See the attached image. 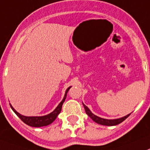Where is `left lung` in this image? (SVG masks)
Wrapping results in <instances>:
<instances>
[{"instance_id":"8db88e82","label":"left lung","mask_w":150,"mask_h":150,"mask_svg":"<svg viewBox=\"0 0 150 150\" xmlns=\"http://www.w3.org/2000/svg\"><path fill=\"white\" fill-rule=\"evenodd\" d=\"M83 106H84L86 113H87V115H88V116H89L92 120L94 121L96 123L102 125H106V126L117 125L122 123L123 121L125 120L126 118L130 115V114H128L127 115H125V116H124L120 118H117V119H106V118H100V117H98L97 116V115H95L94 114H93V113L91 112V110L88 109V106H86L84 103H83Z\"/></svg>"}]
</instances>
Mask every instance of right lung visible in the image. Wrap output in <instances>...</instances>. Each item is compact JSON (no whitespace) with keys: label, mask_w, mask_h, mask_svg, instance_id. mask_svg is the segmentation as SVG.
<instances>
[{"label":"right lung","mask_w":150,"mask_h":150,"mask_svg":"<svg viewBox=\"0 0 150 150\" xmlns=\"http://www.w3.org/2000/svg\"><path fill=\"white\" fill-rule=\"evenodd\" d=\"M71 87L68 88L67 90L66 91V93H65V96L62 99V100L59 103V104L57 106V107L54 110H53L52 112H50V114L46 115H44V116H25L23 115L19 114L18 112H16L15 110L13 107L10 105V107L13 109V111L17 115V116L20 118L21 120L23 121L25 124H26L28 125L31 126V127H43V126H47L48 125H50L53 121L55 120L57 118V115L60 113L61 110H62V104L64 103L65 100L66 98V95H67L68 91L70 89Z\"/></svg>","instance_id":"add662e5"}]
</instances>
